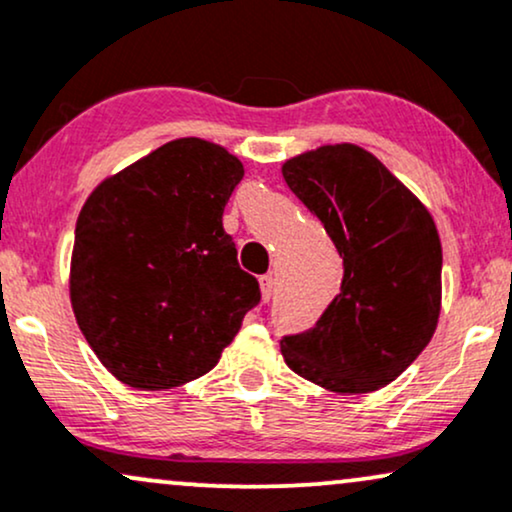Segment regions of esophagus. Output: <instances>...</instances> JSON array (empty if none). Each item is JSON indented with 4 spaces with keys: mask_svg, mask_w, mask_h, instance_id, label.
I'll return each mask as SVG.
<instances>
[{
    "mask_svg": "<svg viewBox=\"0 0 512 512\" xmlns=\"http://www.w3.org/2000/svg\"><path fill=\"white\" fill-rule=\"evenodd\" d=\"M274 288H276V281H274L272 274L260 276V291H262V300H264V303H269V300H272Z\"/></svg>",
    "mask_w": 512,
    "mask_h": 512,
    "instance_id": "1",
    "label": "esophagus"
}]
</instances>
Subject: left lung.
I'll return each instance as SVG.
<instances>
[{"label": "left lung", "instance_id": "1", "mask_svg": "<svg viewBox=\"0 0 512 512\" xmlns=\"http://www.w3.org/2000/svg\"><path fill=\"white\" fill-rule=\"evenodd\" d=\"M281 171L343 257L341 293L312 329L281 338L283 360L334 393L377 391L417 360L439 322L441 240L432 214L350 143L305 152Z\"/></svg>", "mask_w": 512, "mask_h": 512}]
</instances>
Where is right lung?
I'll list each match as a JSON object with an SVG mask.
<instances>
[{
  "label": "right lung",
  "mask_w": 512,
  "mask_h": 512,
  "mask_svg": "<svg viewBox=\"0 0 512 512\" xmlns=\"http://www.w3.org/2000/svg\"><path fill=\"white\" fill-rule=\"evenodd\" d=\"M243 164L171 140L92 190L76 224L71 305L85 341L133 389L188 384L219 362L260 283L238 264L224 207Z\"/></svg>",
  "instance_id": "obj_1"
}]
</instances>
